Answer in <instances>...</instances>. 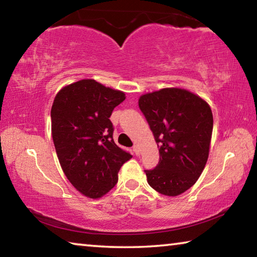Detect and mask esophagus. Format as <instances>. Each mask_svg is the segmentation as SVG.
<instances>
[{
    "mask_svg": "<svg viewBox=\"0 0 257 257\" xmlns=\"http://www.w3.org/2000/svg\"><path fill=\"white\" fill-rule=\"evenodd\" d=\"M134 152H135V154H136L137 156L141 154V151H139V146L138 145H134Z\"/></svg>",
    "mask_w": 257,
    "mask_h": 257,
    "instance_id": "34e87169",
    "label": "esophagus"
}]
</instances>
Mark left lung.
Masks as SVG:
<instances>
[{
  "mask_svg": "<svg viewBox=\"0 0 257 257\" xmlns=\"http://www.w3.org/2000/svg\"><path fill=\"white\" fill-rule=\"evenodd\" d=\"M138 105L158 143L160 161L145 170L152 188L178 196L201 176L207 162L213 130L208 104L181 88H163L141 96Z\"/></svg>",
  "mask_w": 257,
  "mask_h": 257,
  "instance_id": "8db88e82",
  "label": "left lung"
}]
</instances>
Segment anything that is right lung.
<instances>
[{
  "label": "right lung",
  "instance_id": "right-lung-1",
  "mask_svg": "<svg viewBox=\"0 0 257 257\" xmlns=\"http://www.w3.org/2000/svg\"><path fill=\"white\" fill-rule=\"evenodd\" d=\"M124 93L82 79L63 87L51 110L52 137L61 168L75 188L98 198L118 182V172L132 159L113 141L112 111Z\"/></svg>",
  "mask_w": 257,
  "mask_h": 257
}]
</instances>
